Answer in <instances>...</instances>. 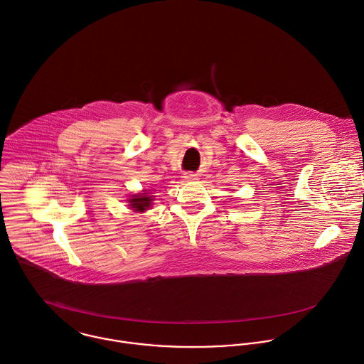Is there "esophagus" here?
Returning <instances> with one entry per match:
<instances>
[{"label": "esophagus", "mask_w": 364, "mask_h": 364, "mask_svg": "<svg viewBox=\"0 0 364 364\" xmlns=\"http://www.w3.org/2000/svg\"><path fill=\"white\" fill-rule=\"evenodd\" d=\"M185 179H188V181H195V179H198V175H195V173H186V175H185Z\"/></svg>", "instance_id": "obj_1"}]
</instances>
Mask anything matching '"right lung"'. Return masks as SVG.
Segmentation results:
<instances>
[{
    "mask_svg": "<svg viewBox=\"0 0 364 364\" xmlns=\"http://www.w3.org/2000/svg\"><path fill=\"white\" fill-rule=\"evenodd\" d=\"M152 200L154 196H151L148 191H142V193H135L131 196V199H128V206L134 212H145L152 206Z\"/></svg>",
    "mask_w": 364,
    "mask_h": 364,
    "instance_id": "obj_1",
    "label": "right lung"
}]
</instances>
